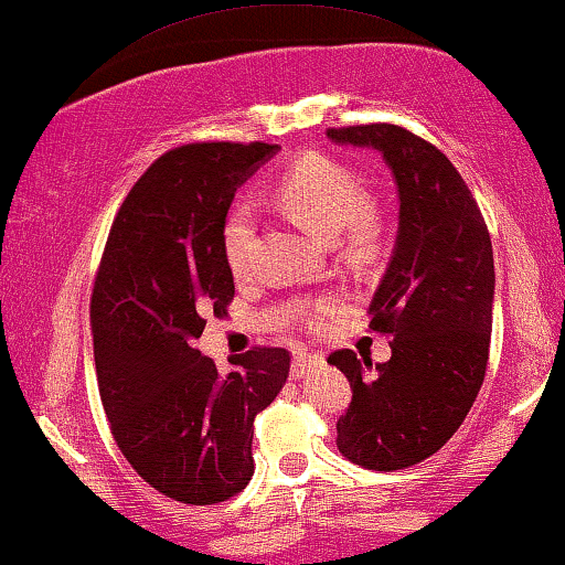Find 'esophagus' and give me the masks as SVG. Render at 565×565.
<instances>
[{
    "instance_id": "34e87169",
    "label": "esophagus",
    "mask_w": 565,
    "mask_h": 565,
    "mask_svg": "<svg viewBox=\"0 0 565 565\" xmlns=\"http://www.w3.org/2000/svg\"><path fill=\"white\" fill-rule=\"evenodd\" d=\"M321 364H323V356L310 354V351H296V356H292L290 374L296 380H302V377H308V374L313 372L316 366H321Z\"/></svg>"
}]
</instances>
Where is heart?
Wrapping results in <instances>:
<instances>
[{"instance_id":"heart-1","label":"heart","mask_w":565,"mask_h":565,"mask_svg":"<svg viewBox=\"0 0 565 565\" xmlns=\"http://www.w3.org/2000/svg\"><path fill=\"white\" fill-rule=\"evenodd\" d=\"M275 201L296 218V222L316 234L323 242H337L351 222L356 239L370 236V222L364 216L366 193L362 183L347 168L323 158L306 154L296 166H290L273 188ZM224 257L234 275H242L247 267L252 242V214L249 209H236L224 224ZM331 306L318 310L326 313Z\"/></svg>"}]
</instances>
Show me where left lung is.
<instances>
[{
    "instance_id": "8db88e82",
    "label": "left lung",
    "mask_w": 565,
    "mask_h": 565,
    "mask_svg": "<svg viewBox=\"0 0 565 565\" xmlns=\"http://www.w3.org/2000/svg\"><path fill=\"white\" fill-rule=\"evenodd\" d=\"M326 135L377 150L397 185L395 249L370 302V326L390 333L392 356L377 366L351 349L329 356L354 392L337 423L339 451L364 469L395 471L436 454L479 395L492 333V239L438 147L397 125Z\"/></svg>"
}]
</instances>
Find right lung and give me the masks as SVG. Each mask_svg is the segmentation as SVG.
<instances>
[{"label": "right lung", "instance_id": "add662e5", "mask_svg": "<svg viewBox=\"0 0 565 565\" xmlns=\"http://www.w3.org/2000/svg\"><path fill=\"white\" fill-rule=\"evenodd\" d=\"M277 145L203 142L147 168L114 218L92 296L102 403L119 451L183 504L224 502L255 473V415L288 382L290 351L252 349L234 370L195 349L226 313L234 275L224 224L236 188Z\"/></svg>", "mask_w": 565, "mask_h": 565}]
</instances>
